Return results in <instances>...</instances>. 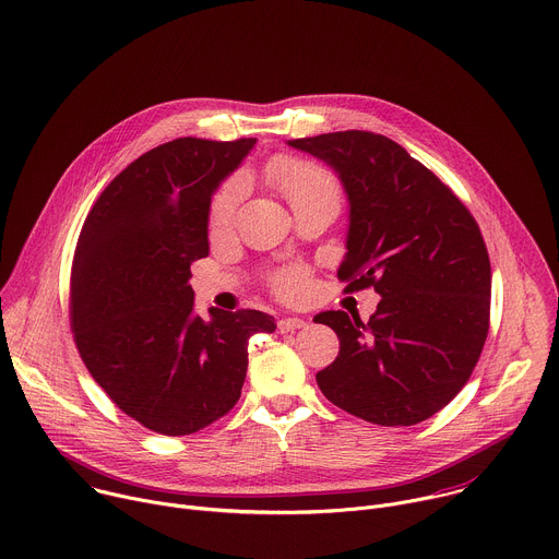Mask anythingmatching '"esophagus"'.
I'll list each match as a JSON object with an SVG mask.
<instances>
[{
  "mask_svg": "<svg viewBox=\"0 0 559 559\" xmlns=\"http://www.w3.org/2000/svg\"><path fill=\"white\" fill-rule=\"evenodd\" d=\"M277 328H280V332H295L299 328H306V321L299 317H284V319H280Z\"/></svg>",
  "mask_w": 559,
  "mask_h": 559,
  "instance_id": "34e87169",
  "label": "esophagus"
}]
</instances>
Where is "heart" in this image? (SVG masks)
I'll list each match as a JSON object with an SVG mask.
<instances>
[{
  "instance_id": "b5f03b06",
  "label": "heart",
  "mask_w": 559,
  "mask_h": 559,
  "mask_svg": "<svg viewBox=\"0 0 559 559\" xmlns=\"http://www.w3.org/2000/svg\"><path fill=\"white\" fill-rule=\"evenodd\" d=\"M271 178L293 206L319 195H340V182L334 178V174L312 160L282 158L271 167ZM245 191H247L245 176H234L217 189L209 211L211 229H222L229 225L245 198ZM306 284H308V275L301 269L280 271L273 277V286L277 295L286 299L299 297Z\"/></svg>"
}]
</instances>
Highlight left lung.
I'll use <instances>...</instances> for the list:
<instances>
[{"label": "left lung", "instance_id": "1", "mask_svg": "<svg viewBox=\"0 0 559 559\" xmlns=\"http://www.w3.org/2000/svg\"><path fill=\"white\" fill-rule=\"evenodd\" d=\"M288 145L330 165L348 193V253L337 277L348 290L381 295L368 321L344 310L314 317L340 337L317 385L368 423L416 425L463 390L487 340L491 264L478 222L388 136L348 130Z\"/></svg>", "mask_w": 559, "mask_h": 559}]
</instances>
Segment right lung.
<instances>
[{
    "label": "right lung",
    "mask_w": 559,
    "mask_h": 559,
    "mask_svg": "<svg viewBox=\"0 0 559 559\" xmlns=\"http://www.w3.org/2000/svg\"><path fill=\"white\" fill-rule=\"evenodd\" d=\"M255 139H176L128 165L87 213L70 275L79 355L128 416L193 433L240 399L260 310L193 312L191 262L209 255V204Z\"/></svg>",
    "instance_id": "1"
}]
</instances>
